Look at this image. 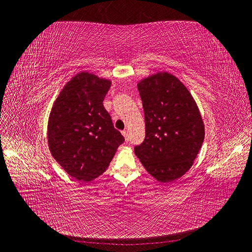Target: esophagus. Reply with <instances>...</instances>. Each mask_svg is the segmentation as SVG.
<instances>
[{
  "mask_svg": "<svg viewBox=\"0 0 252 252\" xmlns=\"http://www.w3.org/2000/svg\"><path fill=\"white\" fill-rule=\"evenodd\" d=\"M122 134L124 135V138H125V141L126 142H128V131L127 130H124V131H122Z\"/></svg>",
  "mask_w": 252,
  "mask_h": 252,
  "instance_id": "1",
  "label": "esophagus"
}]
</instances>
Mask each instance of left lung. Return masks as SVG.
<instances>
[{
    "mask_svg": "<svg viewBox=\"0 0 252 252\" xmlns=\"http://www.w3.org/2000/svg\"><path fill=\"white\" fill-rule=\"evenodd\" d=\"M145 114V140L134 147L144 168L156 180L184 175L202 147L205 126L199 107L177 77L158 72L138 83Z\"/></svg>",
    "mask_w": 252,
    "mask_h": 252,
    "instance_id": "1",
    "label": "left lung"
}]
</instances>
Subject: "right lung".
I'll return each instance as SVG.
<instances>
[{"mask_svg":"<svg viewBox=\"0 0 252 252\" xmlns=\"http://www.w3.org/2000/svg\"><path fill=\"white\" fill-rule=\"evenodd\" d=\"M110 86V80L81 71L65 84L52 105L47 125L50 154L79 181L100 177L125 141L103 105Z\"/></svg>","mask_w":252,"mask_h":252,"instance_id":"obj_1","label":"right lung"}]
</instances>
